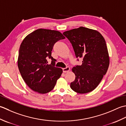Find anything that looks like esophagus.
<instances>
[{
  "label": "esophagus",
  "instance_id": "1",
  "mask_svg": "<svg viewBox=\"0 0 126 126\" xmlns=\"http://www.w3.org/2000/svg\"><path fill=\"white\" fill-rule=\"evenodd\" d=\"M70 68L69 67H66L65 68H63V71L64 73L68 72L70 71Z\"/></svg>",
  "mask_w": 126,
  "mask_h": 126
}]
</instances>
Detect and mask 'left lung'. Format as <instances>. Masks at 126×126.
I'll list each match as a JSON object with an SVG mask.
<instances>
[{"label":"left lung","mask_w":126,"mask_h":126,"mask_svg":"<svg viewBox=\"0 0 126 126\" xmlns=\"http://www.w3.org/2000/svg\"><path fill=\"white\" fill-rule=\"evenodd\" d=\"M63 34L72 45L76 58L83 60L81 65L72 69L76 78L71 83V88L79 94L93 91L109 65L106 41L98 32L83 27L66 31Z\"/></svg>","instance_id":"obj_1"}]
</instances>
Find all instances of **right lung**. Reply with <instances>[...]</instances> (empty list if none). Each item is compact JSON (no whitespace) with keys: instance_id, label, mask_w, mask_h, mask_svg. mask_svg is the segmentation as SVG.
<instances>
[{"instance_id":"add662e5","label":"right lung","mask_w":126,"mask_h":126,"mask_svg":"<svg viewBox=\"0 0 126 126\" xmlns=\"http://www.w3.org/2000/svg\"><path fill=\"white\" fill-rule=\"evenodd\" d=\"M65 38L58 31L39 29L27 36L20 46L18 67L23 79L29 88L44 94L52 91L63 70L56 67L52 56L53 46ZM49 58L52 60L47 63Z\"/></svg>"}]
</instances>
